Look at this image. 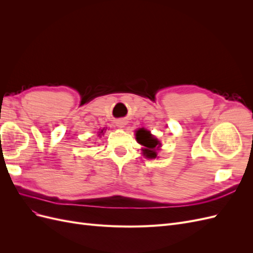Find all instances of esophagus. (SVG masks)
<instances>
[{
  "label": "esophagus",
  "instance_id": "1",
  "mask_svg": "<svg viewBox=\"0 0 253 253\" xmlns=\"http://www.w3.org/2000/svg\"><path fill=\"white\" fill-rule=\"evenodd\" d=\"M116 126H117L118 127H124V126H125V121H122V120L116 121Z\"/></svg>",
  "mask_w": 253,
  "mask_h": 253
}]
</instances>
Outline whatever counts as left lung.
Masks as SVG:
<instances>
[{
  "label": "left lung",
  "instance_id": "1",
  "mask_svg": "<svg viewBox=\"0 0 253 253\" xmlns=\"http://www.w3.org/2000/svg\"><path fill=\"white\" fill-rule=\"evenodd\" d=\"M136 139L144 147V149L142 150L143 155H145L148 158H156L157 153L155 149L159 147L160 142L156 138H154L149 131L144 128H139L136 132Z\"/></svg>",
  "mask_w": 253,
  "mask_h": 253
}]
</instances>
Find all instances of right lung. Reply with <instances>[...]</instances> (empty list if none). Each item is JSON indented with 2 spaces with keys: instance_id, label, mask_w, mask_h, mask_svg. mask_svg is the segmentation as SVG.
<instances>
[{
  "instance_id": "add662e5",
  "label": "right lung",
  "mask_w": 253,
  "mask_h": 253,
  "mask_svg": "<svg viewBox=\"0 0 253 253\" xmlns=\"http://www.w3.org/2000/svg\"><path fill=\"white\" fill-rule=\"evenodd\" d=\"M102 132H103V129H102V131H101V132H100V133H102Z\"/></svg>"
}]
</instances>
